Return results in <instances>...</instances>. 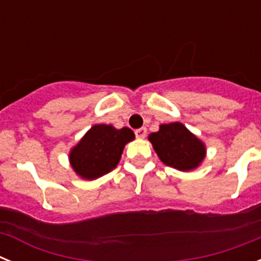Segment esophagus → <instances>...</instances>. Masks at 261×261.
Masks as SVG:
<instances>
[{
  "mask_svg": "<svg viewBox=\"0 0 261 261\" xmlns=\"http://www.w3.org/2000/svg\"><path fill=\"white\" fill-rule=\"evenodd\" d=\"M146 133H147V130H146V128H144V126H142V128L136 129L135 130V135L137 138H145Z\"/></svg>",
  "mask_w": 261,
  "mask_h": 261,
  "instance_id": "obj_1",
  "label": "esophagus"
}]
</instances>
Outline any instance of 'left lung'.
<instances>
[{"mask_svg":"<svg viewBox=\"0 0 261 261\" xmlns=\"http://www.w3.org/2000/svg\"><path fill=\"white\" fill-rule=\"evenodd\" d=\"M149 140L165 165L181 171L196 168L205 156L204 144L181 123L162 124Z\"/></svg>","mask_w":261,"mask_h":261,"instance_id":"1","label":"left lung"}]
</instances>
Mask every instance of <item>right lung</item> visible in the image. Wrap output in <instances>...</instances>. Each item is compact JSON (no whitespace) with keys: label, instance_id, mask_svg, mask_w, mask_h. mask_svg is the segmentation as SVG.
I'll return each mask as SVG.
<instances>
[{"label":"right lung","instance_id":"add662e5","mask_svg":"<svg viewBox=\"0 0 261 261\" xmlns=\"http://www.w3.org/2000/svg\"><path fill=\"white\" fill-rule=\"evenodd\" d=\"M132 129H115L112 125H94L71 150L70 163L80 176L96 179L119 163L126 142L132 141Z\"/></svg>","mask_w":261,"mask_h":261}]
</instances>
